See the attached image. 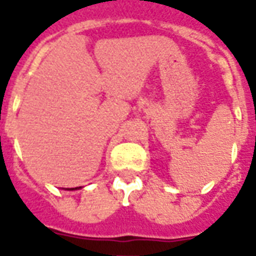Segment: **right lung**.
<instances>
[{"mask_svg":"<svg viewBox=\"0 0 256 256\" xmlns=\"http://www.w3.org/2000/svg\"><path fill=\"white\" fill-rule=\"evenodd\" d=\"M71 189H74V188H71Z\"/></svg>","mask_w":256,"mask_h":256,"instance_id":"1","label":"right lung"}]
</instances>
